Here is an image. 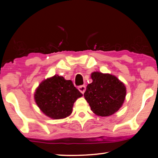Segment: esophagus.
I'll list each match as a JSON object with an SVG mask.
<instances>
[{
  "mask_svg": "<svg viewBox=\"0 0 158 158\" xmlns=\"http://www.w3.org/2000/svg\"><path fill=\"white\" fill-rule=\"evenodd\" d=\"M78 89L82 94H84V92L85 91V85H80V86L78 87Z\"/></svg>",
  "mask_w": 158,
  "mask_h": 158,
  "instance_id": "esophagus-1",
  "label": "esophagus"
}]
</instances>
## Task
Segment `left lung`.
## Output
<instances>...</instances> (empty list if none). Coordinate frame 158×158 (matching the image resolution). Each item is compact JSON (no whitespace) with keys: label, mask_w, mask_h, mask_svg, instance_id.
Returning <instances> with one entry per match:
<instances>
[{"label":"left lung","mask_w":158,"mask_h":158,"mask_svg":"<svg viewBox=\"0 0 158 158\" xmlns=\"http://www.w3.org/2000/svg\"><path fill=\"white\" fill-rule=\"evenodd\" d=\"M91 84H88L84 98L93 113L99 116H109L119 110L126 96V87L116 76L93 72Z\"/></svg>","instance_id":"obj_1"}]
</instances>
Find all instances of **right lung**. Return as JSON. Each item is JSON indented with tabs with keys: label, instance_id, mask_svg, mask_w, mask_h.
Wrapping results in <instances>:
<instances>
[{
	"label": "right lung",
	"instance_id": "obj_1",
	"mask_svg": "<svg viewBox=\"0 0 158 158\" xmlns=\"http://www.w3.org/2000/svg\"><path fill=\"white\" fill-rule=\"evenodd\" d=\"M82 95L71 80L55 74L40 84L34 99L42 113L56 120L68 117L73 112L74 102Z\"/></svg>",
	"mask_w": 158,
	"mask_h": 158
}]
</instances>
